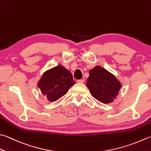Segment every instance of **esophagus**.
<instances>
[{"mask_svg":"<svg viewBox=\"0 0 151 151\" xmlns=\"http://www.w3.org/2000/svg\"><path fill=\"white\" fill-rule=\"evenodd\" d=\"M84 81H85L84 79H79V80H78V83H83Z\"/></svg>","mask_w":151,"mask_h":151,"instance_id":"34e87169","label":"esophagus"}]
</instances>
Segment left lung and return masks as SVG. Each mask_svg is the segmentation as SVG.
I'll return each mask as SVG.
<instances>
[{
    "label": "left lung",
    "mask_w": 151,
    "mask_h": 151,
    "mask_svg": "<svg viewBox=\"0 0 151 151\" xmlns=\"http://www.w3.org/2000/svg\"><path fill=\"white\" fill-rule=\"evenodd\" d=\"M86 86L91 95L102 103L114 101L120 91V81L104 68L96 66L89 71Z\"/></svg>",
    "instance_id": "8db88e82"
}]
</instances>
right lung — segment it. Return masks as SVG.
<instances>
[{"instance_id":"1","label":"right lung","mask_w":151,"mask_h":151,"mask_svg":"<svg viewBox=\"0 0 151 151\" xmlns=\"http://www.w3.org/2000/svg\"><path fill=\"white\" fill-rule=\"evenodd\" d=\"M76 83L72 74L62 65L47 70L37 83L41 94L50 102H55L64 96Z\"/></svg>"}]
</instances>
